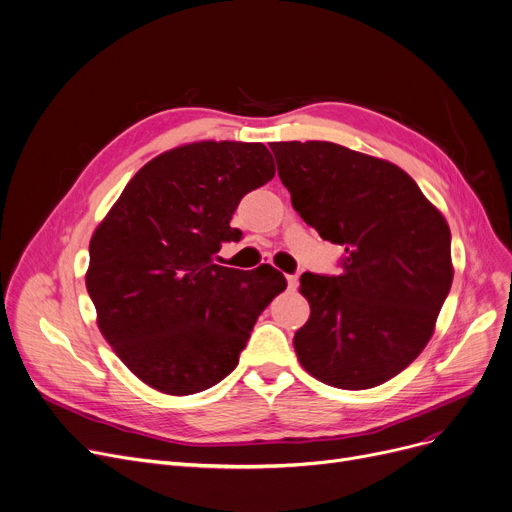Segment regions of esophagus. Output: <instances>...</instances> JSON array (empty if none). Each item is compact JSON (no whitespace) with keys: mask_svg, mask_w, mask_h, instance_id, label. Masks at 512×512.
I'll return each instance as SVG.
<instances>
[{"mask_svg":"<svg viewBox=\"0 0 512 512\" xmlns=\"http://www.w3.org/2000/svg\"><path fill=\"white\" fill-rule=\"evenodd\" d=\"M285 279H287V287L289 289H296L298 287V275H287Z\"/></svg>","mask_w":512,"mask_h":512,"instance_id":"1","label":"esophagus"}]
</instances>
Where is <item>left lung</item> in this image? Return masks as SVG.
<instances>
[{
	"mask_svg": "<svg viewBox=\"0 0 512 512\" xmlns=\"http://www.w3.org/2000/svg\"><path fill=\"white\" fill-rule=\"evenodd\" d=\"M271 150L294 210L346 248L337 277H300L310 316L294 335L298 360L339 389L381 385L435 331L454 277L446 218L383 158L331 141H277Z\"/></svg>",
	"mask_w": 512,
	"mask_h": 512,
	"instance_id": "8db88e82",
	"label": "left lung"
}]
</instances>
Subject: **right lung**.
<instances>
[{
	"label": "right lung",
	"mask_w": 512,
	"mask_h": 512,
	"mask_svg": "<svg viewBox=\"0 0 512 512\" xmlns=\"http://www.w3.org/2000/svg\"><path fill=\"white\" fill-rule=\"evenodd\" d=\"M273 177L262 143H185L141 166L95 227L85 285L97 327L145 385L189 396L225 379L287 287L271 264H216L223 241L241 239L239 200Z\"/></svg>",
	"instance_id": "add662e5"
}]
</instances>
